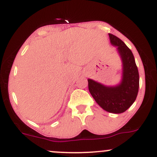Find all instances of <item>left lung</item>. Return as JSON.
Returning <instances> with one entry per match:
<instances>
[{
	"label": "left lung",
	"mask_w": 157,
	"mask_h": 157,
	"mask_svg": "<svg viewBox=\"0 0 157 157\" xmlns=\"http://www.w3.org/2000/svg\"><path fill=\"white\" fill-rule=\"evenodd\" d=\"M110 41L117 49L122 63V76L120 84L106 86L89 79V89L91 96L102 109L110 113L125 112L134 103L137 96L140 77L132 52L117 36L109 34Z\"/></svg>",
	"instance_id": "1"
}]
</instances>
